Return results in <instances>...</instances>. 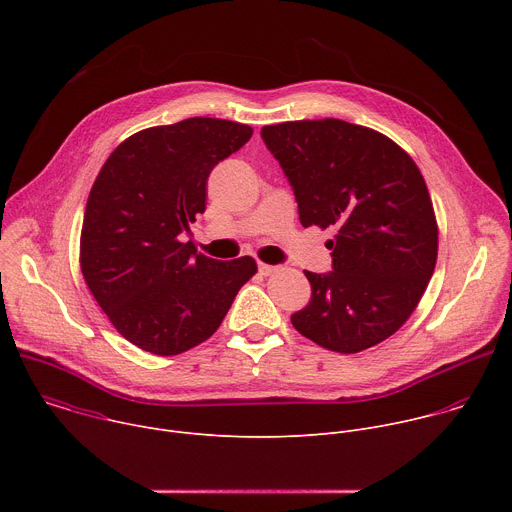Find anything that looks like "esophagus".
<instances>
[{
  "mask_svg": "<svg viewBox=\"0 0 512 512\" xmlns=\"http://www.w3.org/2000/svg\"><path fill=\"white\" fill-rule=\"evenodd\" d=\"M275 271V265H267V263H259V273L261 275H271Z\"/></svg>",
  "mask_w": 512,
  "mask_h": 512,
  "instance_id": "obj_1",
  "label": "esophagus"
}]
</instances>
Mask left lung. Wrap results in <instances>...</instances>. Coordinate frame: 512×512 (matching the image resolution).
I'll return each mask as SVG.
<instances>
[{"label":"left lung","instance_id":"obj_1","mask_svg":"<svg viewBox=\"0 0 512 512\" xmlns=\"http://www.w3.org/2000/svg\"><path fill=\"white\" fill-rule=\"evenodd\" d=\"M261 137L294 190L304 227H336L332 271H304L312 298L291 314L322 348L352 354L395 334L437 259L425 180L395 141L340 119L265 125Z\"/></svg>","mask_w":512,"mask_h":512}]
</instances>
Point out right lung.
Wrapping results in <instances>:
<instances>
[{
  "mask_svg": "<svg viewBox=\"0 0 512 512\" xmlns=\"http://www.w3.org/2000/svg\"><path fill=\"white\" fill-rule=\"evenodd\" d=\"M251 135L249 125L190 117L127 137L101 168L81 271L115 330L141 350L172 356L204 342L255 275L251 257L216 261L180 241L206 208L212 168Z\"/></svg>",
  "mask_w": 512,
  "mask_h": 512,
  "instance_id": "obj_1",
  "label": "right lung"
}]
</instances>
